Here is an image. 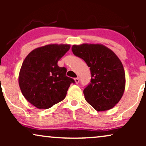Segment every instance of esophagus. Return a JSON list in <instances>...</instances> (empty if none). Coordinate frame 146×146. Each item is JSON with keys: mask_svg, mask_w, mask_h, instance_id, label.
I'll return each mask as SVG.
<instances>
[{"mask_svg": "<svg viewBox=\"0 0 146 146\" xmlns=\"http://www.w3.org/2000/svg\"><path fill=\"white\" fill-rule=\"evenodd\" d=\"M74 81H75L76 84H78L79 82H80L79 78H74Z\"/></svg>", "mask_w": 146, "mask_h": 146, "instance_id": "1", "label": "esophagus"}]
</instances>
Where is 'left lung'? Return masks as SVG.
Segmentation results:
<instances>
[{
  "instance_id": "obj_1",
  "label": "left lung",
  "mask_w": 146,
  "mask_h": 146,
  "mask_svg": "<svg viewBox=\"0 0 146 146\" xmlns=\"http://www.w3.org/2000/svg\"><path fill=\"white\" fill-rule=\"evenodd\" d=\"M72 50L90 68L91 83L84 90L86 100L98 111L113 108L125 87V71L119 58L101 44H74Z\"/></svg>"
}]
</instances>
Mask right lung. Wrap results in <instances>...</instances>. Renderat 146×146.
Segmentation results:
<instances>
[{"label": "right lung", "instance_id": "right-lung-1", "mask_svg": "<svg viewBox=\"0 0 146 146\" xmlns=\"http://www.w3.org/2000/svg\"><path fill=\"white\" fill-rule=\"evenodd\" d=\"M70 44H49L32 50L20 70L19 84L27 100L38 109H48L63 100L74 80L66 76V68L58 62Z\"/></svg>", "mask_w": 146, "mask_h": 146}]
</instances>
